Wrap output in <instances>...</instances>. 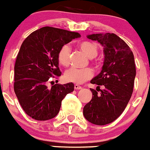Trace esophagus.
I'll return each mask as SVG.
<instances>
[{"label":"esophagus","instance_id":"1","mask_svg":"<svg viewBox=\"0 0 150 150\" xmlns=\"http://www.w3.org/2000/svg\"><path fill=\"white\" fill-rule=\"evenodd\" d=\"M74 88H75V89H76V90H77V89H81L82 87L80 86H79V85L75 84V85H74Z\"/></svg>","mask_w":150,"mask_h":150}]
</instances>
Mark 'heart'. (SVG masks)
I'll list each match as a JSON object with an SVG mask.
<instances>
[{
	"label": "heart",
	"mask_w": 150,
	"mask_h": 150,
	"mask_svg": "<svg viewBox=\"0 0 150 150\" xmlns=\"http://www.w3.org/2000/svg\"><path fill=\"white\" fill-rule=\"evenodd\" d=\"M78 46L89 59H93L96 57L98 52V46H96V44L91 43L90 41H81L79 43ZM70 55H71L70 46L67 44L62 46L57 55V59L59 64L64 67L68 66L70 64ZM92 76H93V72L91 69H76L72 67L65 71L64 74V78L67 82L82 84L88 79H91Z\"/></svg>",
	"instance_id": "b5f03b06"
}]
</instances>
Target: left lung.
I'll return each instance as SVG.
<instances>
[{
    "instance_id": "left-lung-1",
    "label": "left lung",
    "mask_w": 150,
    "mask_h": 150,
    "mask_svg": "<svg viewBox=\"0 0 150 150\" xmlns=\"http://www.w3.org/2000/svg\"><path fill=\"white\" fill-rule=\"evenodd\" d=\"M87 38L97 40L104 49L102 70L91 83L104 85V89L99 87L98 94L90 88L92 98L83 107V115L89 122L104 125L122 113L132 97L136 76L134 58L129 46L116 34H92Z\"/></svg>"
}]
</instances>
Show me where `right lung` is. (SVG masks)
Instances as JSON below:
<instances>
[{
  "mask_svg": "<svg viewBox=\"0 0 150 150\" xmlns=\"http://www.w3.org/2000/svg\"><path fill=\"white\" fill-rule=\"evenodd\" d=\"M79 33L52 27H43L32 32L23 41L14 67V91L22 109L39 121L51 120L58 115L62 100L74 91L73 83H47L54 76H60L58 52Z\"/></svg>",
  "mask_w": 150,
  "mask_h": 150,
  "instance_id": "add662e5",
  "label": "right lung"
}]
</instances>
